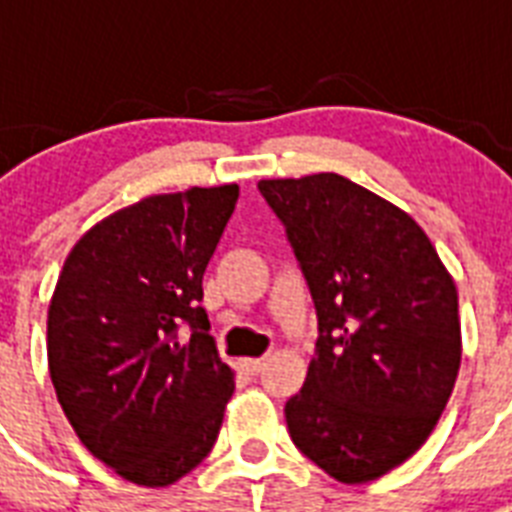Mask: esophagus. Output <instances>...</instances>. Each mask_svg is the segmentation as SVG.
<instances>
[{"mask_svg":"<svg viewBox=\"0 0 512 512\" xmlns=\"http://www.w3.org/2000/svg\"><path fill=\"white\" fill-rule=\"evenodd\" d=\"M265 364H268V358H244V361H241V366H244L249 374H260L265 369Z\"/></svg>","mask_w":512,"mask_h":512,"instance_id":"1","label":"esophagus"}]
</instances>
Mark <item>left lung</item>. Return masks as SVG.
<instances>
[{"label": "left lung", "mask_w": 512, "mask_h": 512, "mask_svg": "<svg viewBox=\"0 0 512 512\" xmlns=\"http://www.w3.org/2000/svg\"><path fill=\"white\" fill-rule=\"evenodd\" d=\"M311 289L319 340L289 436L324 473L366 484L436 428L460 372L457 287L412 215L348 177L257 183Z\"/></svg>", "instance_id": "8db88e82"}]
</instances>
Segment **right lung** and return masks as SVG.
Returning <instances> with one entry per match:
<instances>
[{
	"label": "right lung",
	"instance_id": "1",
	"mask_svg": "<svg viewBox=\"0 0 512 512\" xmlns=\"http://www.w3.org/2000/svg\"><path fill=\"white\" fill-rule=\"evenodd\" d=\"M236 199V183L148 196L92 225L63 263L47 311L52 385L87 452L124 481L175 484L217 441L233 369L199 303Z\"/></svg>",
	"mask_w": 512,
	"mask_h": 512
}]
</instances>
